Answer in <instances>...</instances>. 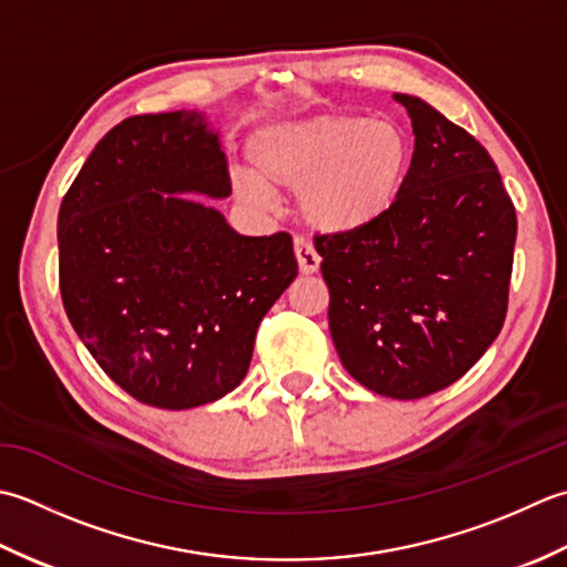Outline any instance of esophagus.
Segmentation results:
<instances>
[{"instance_id": "1", "label": "esophagus", "mask_w": 567, "mask_h": 567, "mask_svg": "<svg viewBox=\"0 0 567 567\" xmlns=\"http://www.w3.org/2000/svg\"><path fill=\"white\" fill-rule=\"evenodd\" d=\"M293 251H296V261H298L300 274H316L320 269V254L316 251L313 241L306 237H296Z\"/></svg>"}]
</instances>
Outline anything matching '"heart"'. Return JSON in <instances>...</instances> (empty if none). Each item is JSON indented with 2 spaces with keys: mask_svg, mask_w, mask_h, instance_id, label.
Here are the masks:
<instances>
[{
  "mask_svg": "<svg viewBox=\"0 0 567 567\" xmlns=\"http://www.w3.org/2000/svg\"><path fill=\"white\" fill-rule=\"evenodd\" d=\"M251 173L237 198L267 210L271 190L298 193L300 215L330 235H354L394 210L411 173V138L399 124L364 114H316L269 124L249 138Z\"/></svg>",
  "mask_w": 567,
  "mask_h": 567,
  "instance_id": "heart-1",
  "label": "heart"
}]
</instances>
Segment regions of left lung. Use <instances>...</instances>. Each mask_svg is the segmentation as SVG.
<instances>
[{
    "instance_id": "8db88e82",
    "label": "left lung",
    "mask_w": 567,
    "mask_h": 567,
    "mask_svg": "<svg viewBox=\"0 0 567 567\" xmlns=\"http://www.w3.org/2000/svg\"><path fill=\"white\" fill-rule=\"evenodd\" d=\"M413 126L394 210L354 235H318L328 322L342 367L391 399L453 384L499 334L516 213L492 156L429 102L394 95Z\"/></svg>"
}]
</instances>
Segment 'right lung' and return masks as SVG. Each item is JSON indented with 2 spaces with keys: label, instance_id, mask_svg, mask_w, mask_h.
Returning <instances> with one entry per match:
<instances>
[{
  "label": "right lung",
  "instance_id": "right-lung-1",
  "mask_svg": "<svg viewBox=\"0 0 567 567\" xmlns=\"http://www.w3.org/2000/svg\"><path fill=\"white\" fill-rule=\"evenodd\" d=\"M186 193H233L219 134L195 110L136 114L100 138L58 213L68 320L114 384L168 411L239 386L298 276L291 235H237Z\"/></svg>",
  "mask_w": 567,
  "mask_h": 567
}]
</instances>
